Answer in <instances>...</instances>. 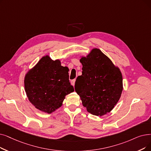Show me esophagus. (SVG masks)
<instances>
[{
    "label": "esophagus",
    "mask_w": 151,
    "mask_h": 151,
    "mask_svg": "<svg viewBox=\"0 0 151 151\" xmlns=\"http://www.w3.org/2000/svg\"><path fill=\"white\" fill-rule=\"evenodd\" d=\"M75 81H76V80L75 79H74V80H72L71 81V84L73 85V86H75Z\"/></svg>",
    "instance_id": "1"
}]
</instances>
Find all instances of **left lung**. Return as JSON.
I'll return each mask as SVG.
<instances>
[{
  "label": "left lung",
  "instance_id": "obj_1",
  "mask_svg": "<svg viewBox=\"0 0 151 151\" xmlns=\"http://www.w3.org/2000/svg\"><path fill=\"white\" fill-rule=\"evenodd\" d=\"M82 75L78 76L75 89L88 112L102 116L119 102L123 91V78L119 67L99 49H93L80 59Z\"/></svg>",
  "mask_w": 151,
  "mask_h": 151
}]
</instances>
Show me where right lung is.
Returning a JSON list of instances; mask_svg holds the SVG:
<instances>
[{
  "label": "right lung",
  "instance_id": "obj_1",
  "mask_svg": "<svg viewBox=\"0 0 151 151\" xmlns=\"http://www.w3.org/2000/svg\"><path fill=\"white\" fill-rule=\"evenodd\" d=\"M68 69L59 60L42 57L24 77V89L30 102L42 112L51 114L62 106L65 96L74 91Z\"/></svg>",
  "mask_w": 151,
  "mask_h": 151
}]
</instances>
